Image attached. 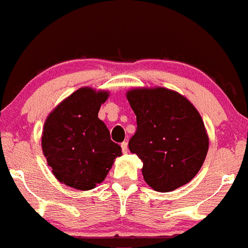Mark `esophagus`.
<instances>
[{
	"mask_svg": "<svg viewBox=\"0 0 248 248\" xmlns=\"http://www.w3.org/2000/svg\"><path fill=\"white\" fill-rule=\"evenodd\" d=\"M122 151H123V153H124V155H126V153L129 152L128 143H126V142H123L122 143Z\"/></svg>",
	"mask_w": 248,
	"mask_h": 248,
	"instance_id": "esophagus-1",
	"label": "esophagus"
}]
</instances>
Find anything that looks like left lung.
Instances as JSON below:
<instances>
[{
  "label": "left lung",
  "instance_id": "1",
  "mask_svg": "<svg viewBox=\"0 0 248 248\" xmlns=\"http://www.w3.org/2000/svg\"><path fill=\"white\" fill-rule=\"evenodd\" d=\"M138 129L129 150L143 163V180L158 192L190 183L201 169L209 139L195 106L167 87H135L126 93Z\"/></svg>",
  "mask_w": 248,
  "mask_h": 248
}]
</instances>
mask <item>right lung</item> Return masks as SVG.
<instances>
[{
    "label": "right lung",
    "mask_w": 248,
    "mask_h": 248,
    "mask_svg": "<svg viewBox=\"0 0 248 248\" xmlns=\"http://www.w3.org/2000/svg\"><path fill=\"white\" fill-rule=\"evenodd\" d=\"M108 97L107 90L80 87L47 115L42 153L60 183L80 191L95 188L122 155L120 146L110 140L107 126L98 118Z\"/></svg>",
    "instance_id": "right-lung-1"
}]
</instances>
